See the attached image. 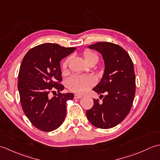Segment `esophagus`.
<instances>
[{
    "label": "esophagus",
    "instance_id": "34e87169",
    "mask_svg": "<svg viewBox=\"0 0 160 160\" xmlns=\"http://www.w3.org/2000/svg\"><path fill=\"white\" fill-rule=\"evenodd\" d=\"M82 97V95H80V94H75L74 96L75 99H80V98H81Z\"/></svg>",
    "mask_w": 160,
    "mask_h": 160
}]
</instances>
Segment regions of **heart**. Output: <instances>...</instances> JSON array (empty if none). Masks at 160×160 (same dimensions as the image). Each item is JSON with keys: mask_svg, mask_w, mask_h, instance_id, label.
I'll use <instances>...</instances> for the list:
<instances>
[{"mask_svg": "<svg viewBox=\"0 0 160 160\" xmlns=\"http://www.w3.org/2000/svg\"><path fill=\"white\" fill-rule=\"evenodd\" d=\"M83 57L87 63H89L91 61L96 60L98 62V56L97 54L93 52L92 51L86 49L83 52ZM69 59L67 58L62 63V71H66L67 68L69 64ZM96 84V78L93 76H80L76 75L71 77L68 80L67 84L69 89L74 92L82 93L87 91L90 87L93 86Z\"/></svg>", "mask_w": 160, "mask_h": 160, "instance_id": "b5f03b06", "label": "heart"}]
</instances>
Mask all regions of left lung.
I'll use <instances>...</instances> for the list:
<instances>
[{
  "instance_id": "left-lung-1",
  "label": "left lung",
  "mask_w": 160,
  "mask_h": 160,
  "mask_svg": "<svg viewBox=\"0 0 160 160\" xmlns=\"http://www.w3.org/2000/svg\"><path fill=\"white\" fill-rule=\"evenodd\" d=\"M99 52L104 60L105 69L100 82L93 90L100 94L93 100V106L86 111L94 127L107 129L123 121L132 107L135 94L133 63L128 53L120 45L100 42L89 46ZM105 93V96L102 94Z\"/></svg>"
}]
</instances>
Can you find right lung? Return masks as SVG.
<instances>
[{"label": "right lung", "instance_id": "add662e5", "mask_svg": "<svg viewBox=\"0 0 160 160\" xmlns=\"http://www.w3.org/2000/svg\"><path fill=\"white\" fill-rule=\"evenodd\" d=\"M56 43L41 44L28 51L18 73V89L22 110L39 130L50 132L60 127L67 113V102L73 93H62L60 62L76 49ZM59 92L51 98L50 92Z\"/></svg>", "mask_w": 160, "mask_h": 160}]
</instances>
